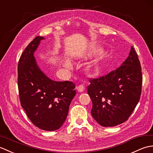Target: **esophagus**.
<instances>
[{"label":"esophagus","mask_w":153,"mask_h":153,"mask_svg":"<svg viewBox=\"0 0 153 153\" xmlns=\"http://www.w3.org/2000/svg\"><path fill=\"white\" fill-rule=\"evenodd\" d=\"M76 90H78V91H79V92H82V91H83L84 90V86L80 84V85L76 86Z\"/></svg>","instance_id":"34e87169"}]
</instances>
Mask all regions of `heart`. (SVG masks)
I'll return each mask as SVG.
<instances>
[{
  "label": "heart",
  "instance_id": "obj_1",
  "mask_svg": "<svg viewBox=\"0 0 153 153\" xmlns=\"http://www.w3.org/2000/svg\"><path fill=\"white\" fill-rule=\"evenodd\" d=\"M65 67H67V68H71V63H70V62H66L65 63Z\"/></svg>",
  "mask_w": 153,
  "mask_h": 153
}]
</instances>
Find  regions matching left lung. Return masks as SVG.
I'll return each mask as SVG.
<instances>
[{"label":"left lung","mask_w":153,"mask_h":153,"mask_svg":"<svg viewBox=\"0 0 153 153\" xmlns=\"http://www.w3.org/2000/svg\"><path fill=\"white\" fill-rule=\"evenodd\" d=\"M143 76L138 56L133 47L127 59L106 75L90 79L88 86L91 114L104 127L126 121L140 101Z\"/></svg>","instance_id":"obj_1"}]
</instances>
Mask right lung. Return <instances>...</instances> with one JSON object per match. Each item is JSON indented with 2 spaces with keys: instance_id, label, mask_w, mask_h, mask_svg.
Instances as JSON below:
<instances>
[{
  "instance_id": "add662e5",
  "label": "right lung",
  "mask_w": 153,
  "mask_h": 153,
  "mask_svg": "<svg viewBox=\"0 0 153 153\" xmlns=\"http://www.w3.org/2000/svg\"><path fill=\"white\" fill-rule=\"evenodd\" d=\"M43 37L37 36L20 57L18 86L21 105L29 120L46 131L58 130L67 117L75 96V84L69 81L50 79L37 66L33 53Z\"/></svg>"
}]
</instances>
